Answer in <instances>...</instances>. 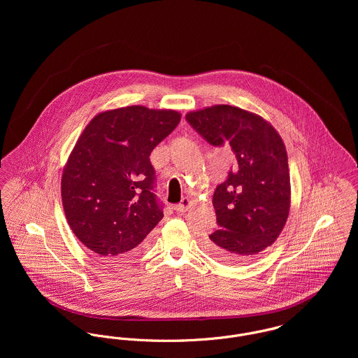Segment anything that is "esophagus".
I'll return each instance as SVG.
<instances>
[{"instance_id": "34e87169", "label": "esophagus", "mask_w": 358, "mask_h": 358, "mask_svg": "<svg viewBox=\"0 0 358 358\" xmlns=\"http://www.w3.org/2000/svg\"><path fill=\"white\" fill-rule=\"evenodd\" d=\"M190 206H192V201H190L189 199H183V200L180 201V204L176 206V210H178V212H186V210L190 209Z\"/></svg>"}]
</instances>
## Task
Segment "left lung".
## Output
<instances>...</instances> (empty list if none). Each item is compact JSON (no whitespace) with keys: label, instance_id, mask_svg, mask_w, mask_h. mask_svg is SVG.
Wrapping results in <instances>:
<instances>
[{"label":"left lung","instance_id":"1","mask_svg":"<svg viewBox=\"0 0 358 358\" xmlns=\"http://www.w3.org/2000/svg\"><path fill=\"white\" fill-rule=\"evenodd\" d=\"M186 120L209 145L230 148L237 161L213 193L219 229L205 238V251L223 262H247L278 238L289 215L285 145L263 117L236 106L215 104Z\"/></svg>","mask_w":358,"mask_h":358}]
</instances>
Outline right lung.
I'll return each mask as SVG.
<instances>
[{
	"label": "right lung",
	"instance_id": "1",
	"mask_svg": "<svg viewBox=\"0 0 358 358\" xmlns=\"http://www.w3.org/2000/svg\"><path fill=\"white\" fill-rule=\"evenodd\" d=\"M180 113L127 106L95 115L63 168L62 203L76 237L107 263L142 255L162 219L150 153Z\"/></svg>",
	"mask_w": 358,
	"mask_h": 358
}]
</instances>
